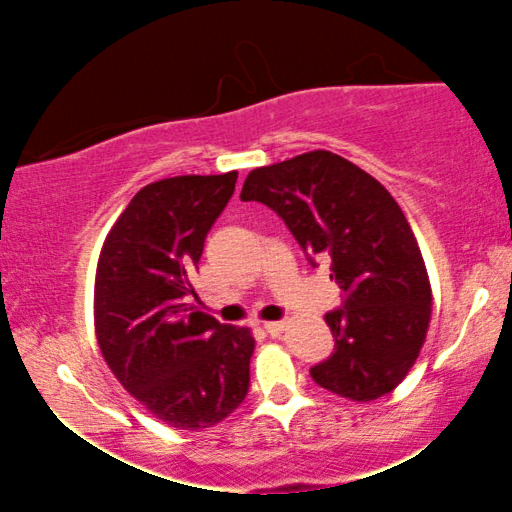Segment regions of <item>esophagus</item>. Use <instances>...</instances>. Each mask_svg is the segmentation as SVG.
Instances as JSON below:
<instances>
[{
	"mask_svg": "<svg viewBox=\"0 0 512 512\" xmlns=\"http://www.w3.org/2000/svg\"><path fill=\"white\" fill-rule=\"evenodd\" d=\"M284 330H286V322H264V332H267L269 337H279Z\"/></svg>",
	"mask_w": 512,
	"mask_h": 512,
	"instance_id": "obj_1",
	"label": "esophagus"
}]
</instances>
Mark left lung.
<instances>
[{"instance_id":"8db88e82","label":"left lung","mask_w":512,"mask_h":512,"mask_svg":"<svg viewBox=\"0 0 512 512\" xmlns=\"http://www.w3.org/2000/svg\"><path fill=\"white\" fill-rule=\"evenodd\" d=\"M243 202L284 219L310 264H330L344 305L325 315L334 354L310 368L334 395L373 402L407 378L431 322V281L395 197L332 151L250 170Z\"/></svg>"}]
</instances>
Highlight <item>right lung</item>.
I'll use <instances>...</instances> for the list:
<instances>
[{"label":"right lung","instance_id":"obj_1","mask_svg":"<svg viewBox=\"0 0 512 512\" xmlns=\"http://www.w3.org/2000/svg\"><path fill=\"white\" fill-rule=\"evenodd\" d=\"M236 180L231 170L142 187L98 257L93 322L105 363L144 409L182 431L216 426L250 387V330L197 310L192 286Z\"/></svg>","mask_w":512,"mask_h":512}]
</instances>
